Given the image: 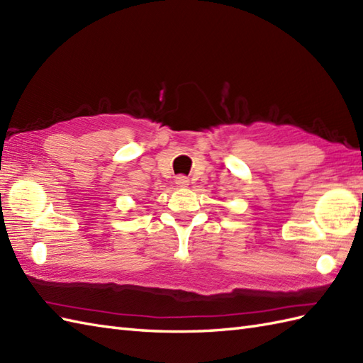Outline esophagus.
I'll use <instances>...</instances> for the list:
<instances>
[{
  "instance_id": "1",
  "label": "esophagus",
  "mask_w": 363,
  "mask_h": 363,
  "mask_svg": "<svg viewBox=\"0 0 363 363\" xmlns=\"http://www.w3.org/2000/svg\"><path fill=\"white\" fill-rule=\"evenodd\" d=\"M174 182H176V185H178V187H181V189H184V187H187L189 185V178L187 176H184V174H179V176H176V179H174Z\"/></svg>"
}]
</instances>
